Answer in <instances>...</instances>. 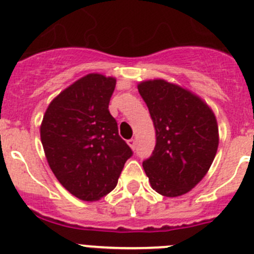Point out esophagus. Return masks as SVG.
Instances as JSON below:
<instances>
[{"label": "esophagus", "instance_id": "1", "mask_svg": "<svg viewBox=\"0 0 254 254\" xmlns=\"http://www.w3.org/2000/svg\"><path fill=\"white\" fill-rule=\"evenodd\" d=\"M127 144H129V146L132 149V150L136 149V140H135V139H130V140H127Z\"/></svg>", "mask_w": 254, "mask_h": 254}]
</instances>
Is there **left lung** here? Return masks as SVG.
Masks as SVG:
<instances>
[{"instance_id":"left-lung-1","label":"left lung","mask_w":254,"mask_h":254,"mask_svg":"<svg viewBox=\"0 0 254 254\" xmlns=\"http://www.w3.org/2000/svg\"><path fill=\"white\" fill-rule=\"evenodd\" d=\"M156 132L153 155L143 163L151 188L168 198L188 193L212 165L219 132L212 108L200 96L164 79L138 84Z\"/></svg>"}]
</instances>
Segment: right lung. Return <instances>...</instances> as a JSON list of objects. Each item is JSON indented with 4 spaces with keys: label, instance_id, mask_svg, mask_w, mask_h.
<instances>
[{
    "label": "right lung",
    "instance_id": "1",
    "mask_svg": "<svg viewBox=\"0 0 254 254\" xmlns=\"http://www.w3.org/2000/svg\"><path fill=\"white\" fill-rule=\"evenodd\" d=\"M116 79L92 72L54 98L40 136L49 167L76 198L95 202L118 184L131 149L119 136L109 101Z\"/></svg>",
    "mask_w": 254,
    "mask_h": 254
}]
</instances>
